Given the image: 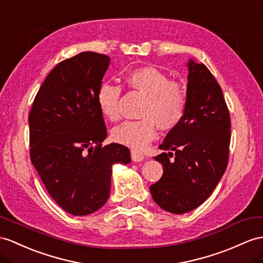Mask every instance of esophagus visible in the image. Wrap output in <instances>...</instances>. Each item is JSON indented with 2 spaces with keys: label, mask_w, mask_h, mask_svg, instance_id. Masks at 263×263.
I'll return each mask as SVG.
<instances>
[{
  "label": "esophagus",
  "mask_w": 263,
  "mask_h": 263,
  "mask_svg": "<svg viewBox=\"0 0 263 263\" xmlns=\"http://www.w3.org/2000/svg\"><path fill=\"white\" fill-rule=\"evenodd\" d=\"M130 156L134 162H142L144 159V154L139 151L136 149H132L130 152Z\"/></svg>",
  "instance_id": "34e87169"
}]
</instances>
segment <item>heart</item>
I'll use <instances>...</instances> for the list:
<instances>
[{
    "label": "heart",
    "instance_id": "obj_1",
    "mask_svg": "<svg viewBox=\"0 0 263 263\" xmlns=\"http://www.w3.org/2000/svg\"><path fill=\"white\" fill-rule=\"evenodd\" d=\"M130 90L145 96L140 107L142 119L127 120L115 127L111 137L115 142L143 149L155 138L157 126L172 130L182 123L187 106V95L181 83L170 81L168 76L155 67L134 69L124 77ZM121 88L109 82L101 83L97 91V105L102 116L110 121L120 118Z\"/></svg>",
    "mask_w": 263,
    "mask_h": 263
}]
</instances>
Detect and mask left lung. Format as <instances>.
Here are the masks:
<instances>
[{
    "mask_svg": "<svg viewBox=\"0 0 263 263\" xmlns=\"http://www.w3.org/2000/svg\"><path fill=\"white\" fill-rule=\"evenodd\" d=\"M187 106L182 123L170 130L155 157L163 175L151 185L153 200L167 212L200 206L220 182L229 162L231 119L222 89L203 63L190 60Z\"/></svg>",
    "mask_w": 263,
    "mask_h": 263,
    "instance_id": "left-lung-1",
    "label": "left lung"
}]
</instances>
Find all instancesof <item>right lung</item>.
<instances>
[{"label": "right lung", "instance_id": "obj_1", "mask_svg": "<svg viewBox=\"0 0 263 263\" xmlns=\"http://www.w3.org/2000/svg\"><path fill=\"white\" fill-rule=\"evenodd\" d=\"M110 58L81 52L51 70L29 114L30 158L48 193L74 216L96 212L110 193L111 166L130 152L111 143L97 91Z\"/></svg>", "mask_w": 263, "mask_h": 263}]
</instances>
